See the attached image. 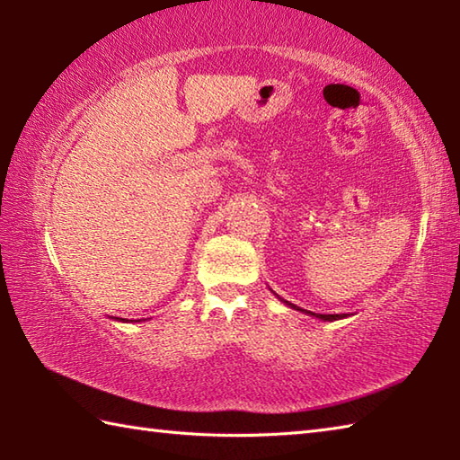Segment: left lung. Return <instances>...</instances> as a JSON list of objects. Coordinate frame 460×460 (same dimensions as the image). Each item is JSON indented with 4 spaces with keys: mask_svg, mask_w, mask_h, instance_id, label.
Instances as JSON below:
<instances>
[{
    "mask_svg": "<svg viewBox=\"0 0 460 460\" xmlns=\"http://www.w3.org/2000/svg\"><path fill=\"white\" fill-rule=\"evenodd\" d=\"M277 298L280 300V302H285V305L288 306V308H295V310H300V312H306L308 316H314V318H320V320H328V322H334V320H341V318H348L349 314H314V312H310V310H302V308H298L296 305H292V302H288V300H285V298H280L279 295H277Z\"/></svg>",
    "mask_w": 460,
    "mask_h": 460,
    "instance_id": "left-lung-1",
    "label": "left lung"
}]
</instances>
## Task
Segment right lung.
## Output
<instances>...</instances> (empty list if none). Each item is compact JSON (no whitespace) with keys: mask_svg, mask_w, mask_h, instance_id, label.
Masks as SVG:
<instances>
[{"mask_svg":"<svg viewBox=\"0 0 460 460\" xmlns=\"http://www.w3.org/2000/svg\"><path fill=\"white\" fill-rule=\"evenodd\" d=\"M114 320H120V322H128L126 318H114Z\"/></svg>","mask_w":460,"mask_h":460,"instance_id":"right-lung-1","label":"right lung"}]
</instances>
